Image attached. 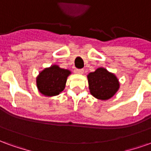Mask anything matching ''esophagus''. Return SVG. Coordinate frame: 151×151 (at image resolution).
I'll list each match as a JSON object with an SVG mask.
<instances>
[{
    "instance_id": "1",
    "label": "esophagus",
    "mask_w": 151,
    "mask_h": 151,
    "mask_svg": "<svg viewBox=\"0 0 151 151\" xmlns=\"http://www.w3.org/2000/svg\"><path fill=\"white\" fill-rule=\"evenodd\" d=\"M75 73H78V74H82L84 73V69H76Z\"/></svg>"
}]
</instances>
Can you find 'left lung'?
I'll list each match as a JSON object with an SVG mask.
<instances>
[{
	"instance_id": "left-lung-1",
	"label": "left lung",
	"mask_w": 151,
	"mask_h": 151,
	"mask_svg": "<svg viewBox=\"0 0 151 151\" xmlns=\"http://www.w3.org/2000/svg\"><path fill=\"white\" fill-rule=\"evenodd\" d=\"M90 92L95 98L101 100L111 99L120 87L116 75L104 68H98L87 75Z\"/></svg>"
}]
</instances>
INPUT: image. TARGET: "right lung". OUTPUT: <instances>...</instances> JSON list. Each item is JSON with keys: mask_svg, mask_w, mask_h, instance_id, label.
I'll list each match as a JSON object with an SVG mask.
<instances>
[{"mask_svg": "<svg viewBox=\"0 0 151 151\" xmlns=\"http://www.w3.org/2000/svg\"><path fill=\"white\" fill-rule=\"evenodd\" d=\"M71 72L56 65L44 69L36 78L39 91L45 96H55L64 91L68 76Z\"/></svg>", "mask_w": 151, "mask_h": 151, "instance_id": "1", "label": "right lung"}]
</instances>
